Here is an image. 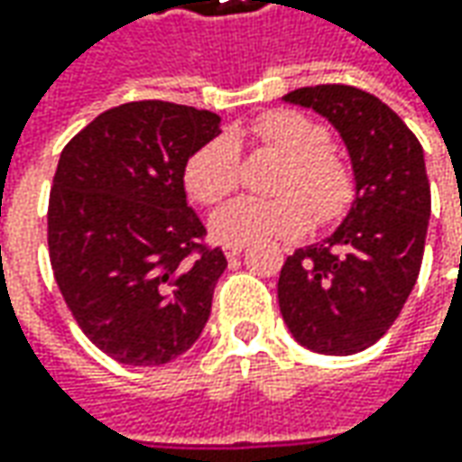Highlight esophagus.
<instances>
[{
  "instance_id": "1",
  "label": "esophagus",
  "mask_w": 462,
  "mask_h": 462,
  "mask_svg": "<svg viewBox=\"0 0 462 462\" xmlns=\"http://www.w3.org/2000/svg\"><path fill=\"white\" fill-rule=\"evenodd\" d=\"M241 252H244V244H226V246H223V254L228 259H236Z\"/></svg>"
}]
</instances>
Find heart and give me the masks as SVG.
Masks as SVG:
<instances>
[{
  "label": "heart",
  "mask_w": 462,
  "mask_h": 462,
  "mask_svg": "<svg viewBox=\"0 0 462 462\" xmlns=\"http://www.w3.org/2000/svg\"><path fill=\"white\" fill-rule=\"evenodd\" d=\"M252 141L282 156L273 189L275 198H236L213 216L210 231L223 244L295 239L316 218L319 226L339 223L357 198V174L331 149L324 123L298 110H270L234 135H216L187 159L185 187L200 205H216L239 185V146Z\"/></svg>",
  "instance_id": "heart-1"
}]
</instances>
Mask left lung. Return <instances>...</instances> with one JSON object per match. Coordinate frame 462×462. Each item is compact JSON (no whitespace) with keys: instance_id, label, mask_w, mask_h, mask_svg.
Listing matches in <instances>:
<instances>
[{"instance_id":"obj_1","label":"left lung","mask_w":462,"mask_h":462,"mask_svg":"<svg viewBox=\"0 0 462 462\" xmlns=\"http://www.w3.org/2000/svg\"><path fill=\"white\" fill-rule=\"evenodd\" d=\"M345 138L357 198L324 244L295 249L277 280L295 339L321 355H355L399 319L419 277L430 223V180L417 135L385 102L349 84L285 95Z\"/></svg>"}]
</instances>
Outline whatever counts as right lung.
<instances>
[{
	"label": "right lung",
	"instance_id": "right-lung-1",
	"mask_svg": "<svg viewBox=\"0 0 462 462\" xmlns=\"http://www.w3.org/2000/svg\"><path fill=\"white\" fill-rule=\"evenodd\" d=\"M221 117L164 99L105 110L63 146L48 200L56 285L92 345L164 365L200 337L226 270L187 205L185 164Z\"/></svg>",
	"mask_w": 462,
	"mask_h": 462
}]
</instances>
